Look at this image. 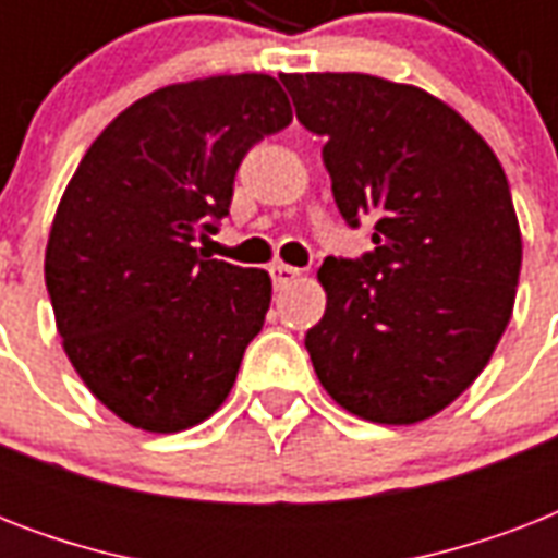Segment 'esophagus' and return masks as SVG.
Wrapping results in <instances>:
<instances>
[{
  "label": "esophagus",
  "mask_w": 558,
  "mask_h": 558,
  "mask_svg": "<svg viewBox=\"0 0 558 558\" xmlns=\"http://www.w3.org/2000/svg\"><path fill=\"white\" fill-rule=\"evenodd\" d=\"M269 271H271V280H275V289L292 287V283L301 278V269H295V266H287V263H275Z\"/></svg>",
  "instance_id": "esophagus-1"
}]
</instances>
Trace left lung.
Masks as SVG:
<instances>
[{
  "mask_svg": "<svg viewBox=\"0 0 558 558\" xmlns=\"http://www.w3.org/2000/svg\"><path fill=\"white\" fill-rule=\"evenodd\" d=\"M298 121L324 135L341 217L373 222L362 260L327 257L306 350L324 390L379 425L440 414L510 324L521 228L493 147L420 86L376 74H280Z\"/></svg>",
  "mask_w": 558,
  "mask_h": 558,
  "instance_id": "8db88e82",
  "label": "left lung"
}]
</instances>
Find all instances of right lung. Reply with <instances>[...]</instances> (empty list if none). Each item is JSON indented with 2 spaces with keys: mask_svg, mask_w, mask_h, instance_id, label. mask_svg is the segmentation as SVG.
Here are the masks:
<instances>
[{
  "mask_svg": "<svg viewBox=\"0 0 558 558\" xmlns=\"http://www.w3.org/2000/svg\"><path fill=\"white\" fill-rule=\"evenodd\" d=\"M292 121L271 74H214L144 95L92 142L57 205L46 287L92 397L150 434L228 399L271 278L193 245L226 217L254 142Z\"/></svg>",
  "mask_w": 558,
  "mask_h": 558,
  "instance_id": "add662e5",
  "label": "right lung"
}]
</instances>
